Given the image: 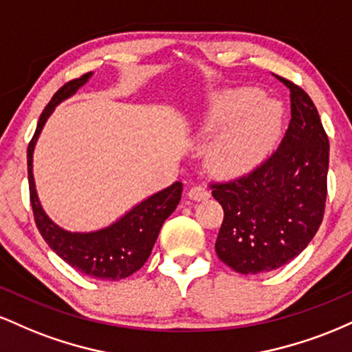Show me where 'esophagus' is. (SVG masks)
<instances>
[{
	"label": "esophagus",
	"mask_w": 352,
	"mask_h": 352,
	"mask_svg": "<svg viewBox=\"0 0 352 352\" xmlns=\"http://www.w3.org/2000/svg\"><path fill=\"white\" fill-rule=\"evenodd\" d=\"M210 197V192L201 185H197V187H192L188 190V199L201 201V200H207Z\"/></svg>",
	"instance_id": "34e87169"
}]
</instances>
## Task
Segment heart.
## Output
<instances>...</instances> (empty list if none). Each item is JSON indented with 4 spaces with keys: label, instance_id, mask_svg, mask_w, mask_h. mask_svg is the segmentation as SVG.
Returning a JSON list of instances; mask_svg holds the SVG:
<instances>
[{
    "label": "heart",
    "instance_id": "1",
    "mask_svg": "<svg viewBox=\"0 0 352 352\" xmlns=\"http://www.w3.org/2000/svg\"><path fill=\"white\" fill-rule=\"evenodd\" d=\"M230 122L213 140L208 164L218 175L233 177L252 170L272 151L280 134L281 109L274 100L261 99L258 89H233L213 106L207 131L217 132Z\"/></svg>",
    "mask_w": 352,
    "mask_h": 352
}]
</instances>
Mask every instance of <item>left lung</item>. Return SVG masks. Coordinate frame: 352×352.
Listing matches in <instances>:
<instances>
[{"label": "left lung", "mask_w": 352, "mask_h": 352, "mask_svg": "<svg viewBox=\"0 0 352 352\" xmlns=\"http://www.w3.org/2000/svg\"><path fill=\"white\" fill-rule=\"evenodd\" d=\"M289 89L292 120L272 155L252 172L210 182L223 208L215 252L241 274L273 272L289 263L316 235L328 197L329 140L305 89Z\"/></svg>", "instance_id": "left-lung-1"}]
</instances>
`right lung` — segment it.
Segmentation results:
<instances>
[{
	"label": "right lung",
	"instance_id": "1",
	"mask_svg": "<svg viewBox=\"0 0 352 352\" xmlns=\"http://www.w3.org/2000/svg\"><path fill=\"white\" fill-rule=\"evenodd\" d=\"M91 72L72 79L52 96L41 117L38 127L28 145V180H30V200L33 207L34 221L44 241L52 252L63 258L78 272L96 280L119 281L140 270L151 256L164 221L172 215L182 197V184L175 182L162 192L148 197L129 213L112 223L111 227L92 233H71L54 225L39 205L33 179V151L44 122L60 100L67 99L86 84Z\"/></svg>",
	"mask_w": 352,
	"mask_h": 352
}]
</instances>
